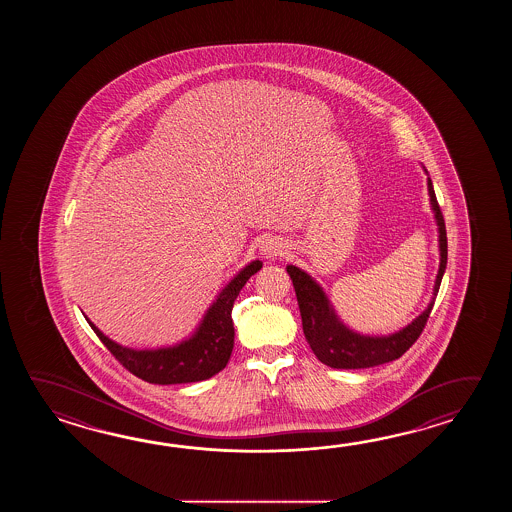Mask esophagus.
I'll list each match as a JSON object with an SVG mask.
<instances>
[{
  "label": "esophagus",
  "mask_w": 512,
  "mask_h": 512,
  "mask_svg": "<svg viewBox=\"0 0 512 512\" xmlns=\"http://www.w3.org/2000/svg\"><path fill=\"white\" fill-rule=\"evenodd\" d=\"M261 252H263V256H265V258L274 260V258H278V256H283V254H285V245H283L282 241H265V243H263V247H261Z\"/></svg>",
  "instance_id": "esophagus-1"
}]
</instances>
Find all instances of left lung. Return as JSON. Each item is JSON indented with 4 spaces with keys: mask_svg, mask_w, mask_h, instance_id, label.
Instances as JSON below:
<instances>
[{
    "mask_svg": "<svg viewBox=\"0 0 512 512\" xmlns=\"http://www.w3.org/2000/svg\"><path fill=\"white\" fill-rule=\"evenodd\" d=\"M428 194H430V203L434 208L437 227H439L441 263H439V272H437L434 287V296H437L439 285H441L443 274H445L448 243H446L445 218H443V212L437 203L430 177H428ZM287 272L293 280L307 344L311 346L320 362H324L329 368H337V370L373 368V366L386 364V362L403 357L404 353L412 348L415 340L421 337L426 322H428V316L434 307V300H432L423 315L417 316L412 324H408L403 331L393 333L390 337H362V335L349 331L348 327L338 320L335 311L327 302L326 294L309 274H305L294 265H289Z\"/></svg>",
    "mask_w": 512,
    "mask_h": 512,
    "instance_id": "obj_1",
    "label": "left lung"
}]
</instances>
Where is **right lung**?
<instances>
[{"label": "right lung", "instance_id": "add662e5", "mask_svg": "<svg viewBox=\"0 0 512 512\" xmlns=\"http://www.w3.org/2000/svg\"><path fill=\"white\" fill-rule=\"evenodd\" d=\"M261 269V261H252L232 282L219 293L216 302L208 309L196 335L174 348L135 351L122 348L100 333L95 324L89 326L97 333L100 342L119 360L126 370L142 381L152 384H185L205 381L227 366L234 348V322L232 307L243 285L252 274Z\"/></svg>", "mask_w": 512, "mask_h": 512}]
</instances>
